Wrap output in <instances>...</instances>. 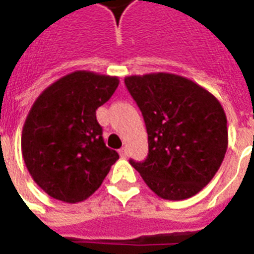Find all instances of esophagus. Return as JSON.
<instances>
[{"mask_svg":"<svg viewBox=\"0 0 254 254\" xmlns=\"http://www.w3.org/2000/svg\"><path fill=\"white\" fill-rule=\"evenodd\" d=\"M119 153H120V155H121V158H127V154H129V153H127V147H123V149H120Z\"/></svg>","mask_w":254,"mask_h":254,"instance_id":"34e87169","label":"esophagus"}]
</instances>
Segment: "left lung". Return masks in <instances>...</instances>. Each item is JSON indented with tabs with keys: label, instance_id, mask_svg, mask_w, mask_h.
<instances>
[{
	"label": "left lung",
	"instance_id": "obj_1",
	"mask_svg": "<svg viewBox=\"0 0 254 254\" xmlns=\"http://www.w3.org/2000/svg\"><path fill=\"white\" fill-rule=\"evenodd\" d=\"M142 112L149 154L129 162L166 200L196 195L215 177L228 147L227 116L215 96L187 77L158 72L125 77Z\"/></svg>",
	"mask_w": 254,
	"mask_h": 254
}]
</instances>
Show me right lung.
Wrapping results in <instances>:
<instances>
[{"label": "right lung", "instance_id": "add662e5", "mask_svg": "<svg viewBox=\"0 0 254 254\" xmlns=\"http://www.w3.org/2000/svg\"><path fill=\"white\" fill-rule=\"evenodd\" d=\"M119 77L75 71L38 96L22 129L25 165L34 182L57 200L79 203L103 183L119 153L105 146L96 109Z\"/></svg>", "mask_w": 254, "mask_h": 254}]
</instances>
